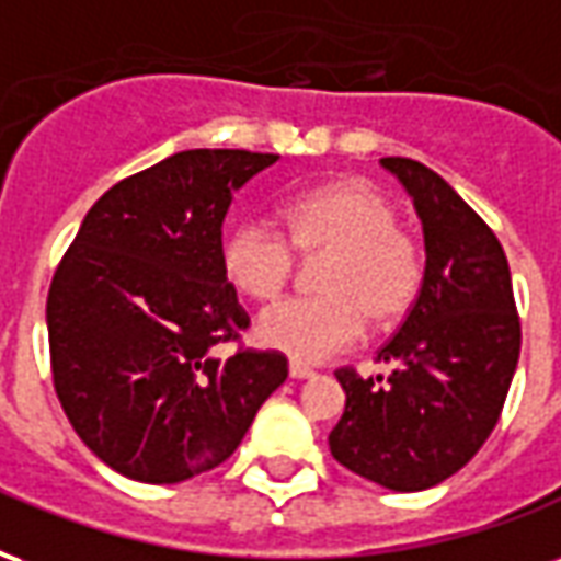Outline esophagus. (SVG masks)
<instances>
[{
	"instance_id": "esophagus-1",
	"label": "esophagus",
	"mask_w": 561,
	"mask_h": 561,
	"mask_svg": "<svg viewBox=\"0 0 561 561\" xmlns=\"http://www.w3.org/2000/svg\"><path fill=\"white\" fill-rule=\"evenodd\" d=\"M288 373H291V378H297V381H304V378L316 376V373H312V369H309V366H304V364H291V366H288Z\"/></svg>"
}]
</instances>
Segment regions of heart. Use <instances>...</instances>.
<instances>
[{
  "label": "heart",
  "instance_id": "b5f03b06",
  "mask_svg": "<svg viewBox=\"0 0 561 561\" xmlns=\"http://www.w3.org/2000/svg\"><path fill=\"white\" fill-rule=\"evenodd\" d=\"M288 237L245 216L221 237V270L252 300H273L291 282L297 255L318 257L316 297H291L257 318V340L294 360H324L352 348L366 321L390 328L423 285V249L400 225V209L364 180H340L291 197Z\"/></svg>",
  "mask_w": 561,
  "mask_h": 561
}]
</instances>
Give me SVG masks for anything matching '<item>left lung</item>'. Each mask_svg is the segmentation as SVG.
<instances>
[{
    "label": "left lung",
    "instance_id": "obj_1",
    "mask_svg": "<svg viewBox=\"0 0 561 561\" xmlns=\"http://www.w3.org/2000/svg\"><path fill=\"white\" fill-rule=\"evenodd\" d=\"M412 195L426 267L417 300L378 360L390 376L340 369L345 412L330 454L397 493L457 474L490 438L519 360L511 270L490 225L414 159H381Z\"/></svg>",
    "mask_w": 561,
    "mask_h": 561
}]
</instances>
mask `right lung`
Returning <instances> with one entry per match:
<instances>
[{
	"label": "right lung",
	"mask_w": 561,
	"mask_h": 561,
	"mask_svg": "<svg viewBox=\"0 0 561 561\" xmlns=\"http://www.w3.org/2000/svg\"><path fill=\"white\" fill-rule=\"evenodd\" d=\"M279 156L185 149L107 188L47 294L62 412L95 457L144 483L216 469L288 378L279 352L237 342L249 316L221 270L233 192Z\"/></svg>",
	"instance_id": "1"
}]
</instances>
